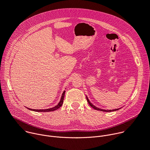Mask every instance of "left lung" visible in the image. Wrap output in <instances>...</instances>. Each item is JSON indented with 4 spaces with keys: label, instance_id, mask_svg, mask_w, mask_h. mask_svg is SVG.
<instances>
[{
    "label": "left lung",
    "instance_id": "8db88e82",
    "mask_svg": "<svg viewBox=\"0 0 150 150\" xmlns=\"http://www.w3.org/2000/svg\"><path fill=\"white\" fill-rule=\"evenodd\" d=\"M86 98H87V101H88V103L89 105H90L92 108H93L94 109H95V110H99V111H104V112H111V111H117V110H120V109H121V108H122V107H120V108H118L112 109V110H104V109H102V108H98V107H97L96 106H95L94 105H93V104L90 102V101L89 100V99L88 98V97H87V96H86Z\"/></svg>",
    "mask_w": 150,
    "mask_h": 150
}]
</instances>
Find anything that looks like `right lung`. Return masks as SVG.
I'll list each match as a JSON object with an SVG mask.
<instances>
[{"label":"right lung","instance_id":"add662e5","mask_svg":"<svg viewBox=\"0 0 150 150\" xmlns=\"http://www.w3.org/2000/svg\"><path fill=\"white\" fill-rule=\"evenodd\" d=\"M64 94H65V90L63 91V93L62 95V97H61V98H60V100L59 103L56 105H55L54 107H53L52 108H47V109H39V110H38V109H31V108H28V107H26V108L30 110L36 111V112H49V111H53L56 110L62 105L63 103L64 97Z\"/></svg>","mask_w":150,"mask_h":150}]
</instances>
